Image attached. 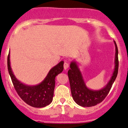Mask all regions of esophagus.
Wrapping results in <instances>:
<instances>
[{
    "label": "esophagus",
    "instance_id": "34e87169",
    "mask_svg": "<svg viewBox=\"0 0 128 128\" xmlns=\"http://www.w3.org/2000/svg\"><path fill=\"white\" fill-rule=\"evenodd\" d=\"M68 67H69L68 63L66 61V62L64 63V70H67V69L68 68Z\"/></svg>",
    "mask_w": 128,
    "mask_h": 128
}]
</instances>
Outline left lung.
Returning <instances> with one entry per match:
<instances>
[{"mask_svg": "<svg viewBox=\"0 0 128 128\" xmlns=\"http://www.w3.org/2000/svg\"><path fill=\"white\" fill-rule=\"evenodd\" d=\"M114 42L116 46L115 68L108 83L102 89L93 90L88 88L77 62L76 61H72L70 63V68L68 71L70 89L73 99L78 105L83 107L95 106L102 102L109 93L112 84L117 78L118 69V48L116 42Z\"/></svg>", "mask_w": 128, "mask_h": 128, "instance_id": "left-lung-1", "label": "left lung"}]
</instances>
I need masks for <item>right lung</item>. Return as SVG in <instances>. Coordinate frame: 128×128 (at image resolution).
Here are the masks:
<instances>
[{"mask_svg":"<svg viewBox=\"0 0 128 128\" xmlns=\"http://www.w3.org/2000/svg\"><path fill=\"white\" fill-rule=\"evenodd\" d=\"M10 53L8 56V70L13 86L20 98L30 106L35 108H42L52 102L55 77L64 69V61H61L50 70L45 79L36 86L25 85L17 80L13 74L10 65Z\"/></svg>","mask_w":128,"mask_h":128,"instance_id":"add662e5","label":"right lung"}]
</instances>
